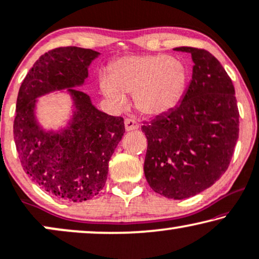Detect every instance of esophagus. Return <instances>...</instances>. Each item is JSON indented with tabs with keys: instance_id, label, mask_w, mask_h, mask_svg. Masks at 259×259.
<instances>
[{
	"instance_id": "esophagus-1",
	"label": "esophagus",
	"mask_w": 259,
	"mask_h": 259,
	"mask_svg": "<svg viewBox=\"0 0 259 259\" xmlns=\"http://www.w3.org/2000/svg\"><path fill=\"white\" fill-rule=\"evenodd\" d=\"M124 125H125L126 132H133V130H137L140 127V123L136 122L135 119L126 118L124 120Z\"/></svg>"
}]
</instances>
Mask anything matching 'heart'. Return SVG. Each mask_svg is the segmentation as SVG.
Here are the masks:
<instances>
[{
	"instance_id": "b5f03b06",
	"label": "heart",
	"mask_w": 259,
	"mask_h": 259,
	"mask_svg": "<svg viewBox=\"0 0 259 259\" xmlns=\"http://www.w3.org/2000/svg\"><path fill=\"white\" fill-rule=\"evenodd\" d=\"M188 81L186 65L169 55H127L110 65L109 74L99 79L102 94L113 105H126L127 95L141 113L162 116L173 110Z\"/></svg>"
}]
</instances>
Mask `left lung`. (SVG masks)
I'll return each instance as SVG.
<instances>
[{
  "label": "left lung",
  "mask_w": 259,
  "mask_h": 259,
  "mask_svg": "<svg viewBox=\"0 0 259 259\" xmlns=\"http://www.w3.org/2000/svg\"><path fill=\"white\" fill-rule=\"evenodd\" d=\"M192 80L180 104L147 123L144 175L153 191L181 200L211 187L225 173L239 134L232 80L209 52L194 47Z\"/></svg>",
  "instance_id": "8db88e82"
}]
</instances>
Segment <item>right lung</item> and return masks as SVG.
<instances>
[{"mask_svg":"<svg viewBox=\"0 0 259 259\" xmlns=\"http://www.w3.org/2000/svg\"><path fill=\"white\" fill-rule=\"evenodd\" d=\"M98 52L74 46L52 50L33 65L20 86L14 141L23 170L64 201L92 199L104 187L109 161L125 133L122 117L99 111L90 96L74 89L89 77ZM67 88L74 115L59 132H46L35 117L36 98Z\"/></svg>","mask_w":259,"mask_h":259,"instance_id":"add662e5","label":"right lung"}]
</instances>
